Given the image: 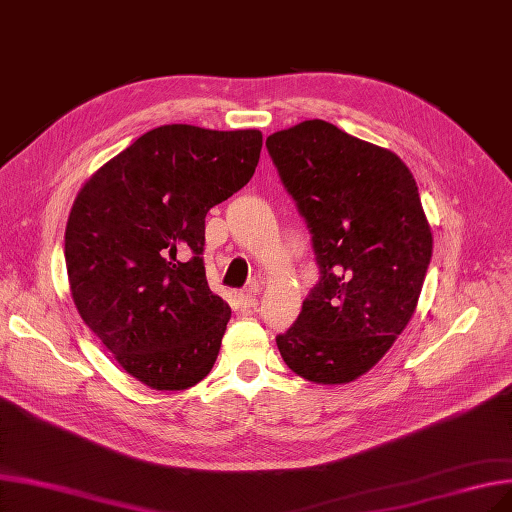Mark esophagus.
Listing matches in <instances>:
<instances>
[{
	"label": "esophagus",
	"mask_w": 512,
	"mask_h": 512,
	"mask_svg": "<svg viewBox=\"0 0 512 512\" xmlns=\"http://www.w3.org/2000/svg\"><path fill=\"white\" fill-rule=\"evenodd\" d=\"M255 293H257V287H255V285H251L246 291L238 293V306L244 308V310H255V308H257V297H255Z\"/></svg>",
	"instance_id": "obj_1"
}]
</instances>
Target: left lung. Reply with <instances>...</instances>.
<instances>
[{
  "instance_id": "8db88e82",
  "label": "left lung",
  "mask_w": 512,
  "mask_h": 512,
  "mask_svg": "<svg viewBox=\"0 0 512 512\" xmlns=\"http://www.w3.org/2000/svg\"><path fill=\"white\" fill-rule=\"evenodd\" d=\"M266 147L320 274L276 346L308 382L348 384L390 350L418 306L432 257L418 185L392 151L325 120L274 132Z\"/></svg>"
}]
</instances>
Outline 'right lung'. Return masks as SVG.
I'll list each match as a JSON object with an SVG mask.
<instances>
[{
	"label": "right lung",
	"mask_w": 512,
	"mask_h": 512,
	"mask_svg": "<svg viewBox=\"0 0 512 512\" xmlns=\"http://www.w3.org/2000/svg\"><path fill=\"white\" fill-rule=\"evenodd\" d=\"M261 143L259 130L158 126L101 166L73 202V304L149 388H192L217 361L232 310L208 289L204 219L251 181Z\"/></svg>",
	"instance_id": "1"
}]
</instances>
